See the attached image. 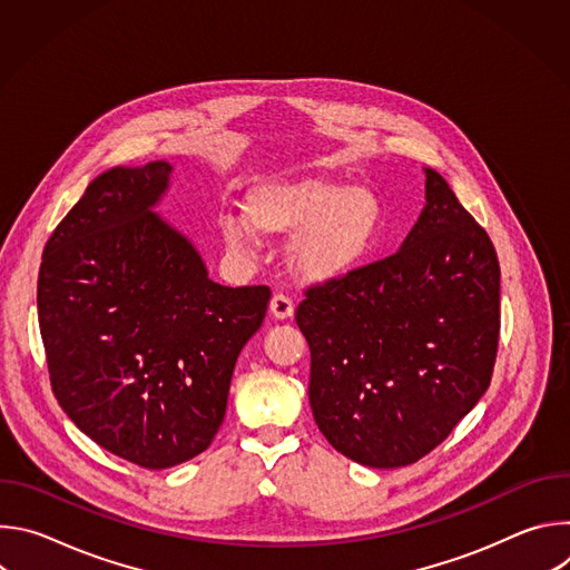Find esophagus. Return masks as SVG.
<instances>
[{"label":"esophagus","mask_w":570,"mask_h":570,"mask_svg":"<svg viewBox=\"0 0 570 570\" xmlns=\"http://www.w3.org/2000/svg\"><path fill=\"white\" fill-rule=\"evenodd\" d=\"M271 313H273L277 320H288V317H293V313H295V304H293V299H291L288 295L275 293L273 299H271Z\"/></svg>","instance_id":"34e87169"}]
</instances>
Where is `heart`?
<instances>
[{
    "label": "heart",
    "mask_w": 570,
    "mask_h": 570,
    "mask_svg": "<svg viewBox=\"0 0 570 570\" xmlns=\"http://www.w3.org/2000/svg\"><path fill=\"white\" fill-rule=\"evenodd\" d=\"M246 209L250 220H223L227 246L250 253L259 234H295L291 262L311 282H330L356 271L374 248L383 223L374 191L322 178L264 183L250 194Z\"/></svg>",
    "instance_id": "obj_1"
}]
</instances>
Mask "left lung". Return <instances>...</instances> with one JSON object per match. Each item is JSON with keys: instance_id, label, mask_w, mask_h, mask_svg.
<instances>
[{"instance_id": "1", "label": "left lung", "mask_w": 570, "mask_h": 570, "mask_svg": "<svg viewBox=\"0 0 570 570\" xmlns=\"http://www.w3.org/2000/svg\"><path fill=\"white\" fill-rule=\"evenodd\" d=\"M304 295L295 320L311 350L313 420L358 464L417 462L490 387L501 332L497 250L433 169L399 253Z\"/></svg>"}]
</instances>
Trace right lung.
Returning a JSON list of instances; mask_svg holds the SVG:
<instances>
[{"mask_svg": "<svg viewBox=\"0 0 570 570\" xmlns=\"http://www.w3.org/2000/svg\"><path fill=\"white\" fill-rule=\"evenodd\" d=\"M169 161L95 178L49 236L38 320L51 390L106 451L144 469L203 453L218 433L236 358L271 288L212 282L153 205Z\"/></svg>", "mask_w": 570, "mask_h": 570, "instance_id": "obj_1", "label": "right lung"}]
</instances>
